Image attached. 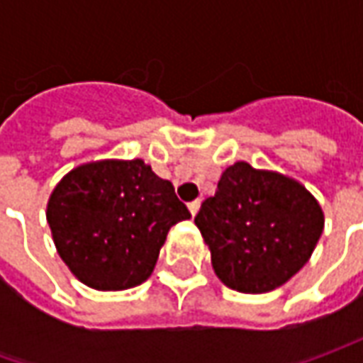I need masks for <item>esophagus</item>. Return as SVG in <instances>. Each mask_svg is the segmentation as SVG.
Here are the masks:
<instances>
[{"label": "esophagus", "instance_id": "34e87169", "mask_svg": "<svg viewBox=\"0 0 363 363\" xmlns=\"http://www.w3.org/2000/svg\"><path fill=\"white\" fill-rule=\"evenodd\" d=\"M200 206H202V202H200V200H194V202L188 203V208H189V212H191V216H196V214H198Z\"/></svg>", "mask_w": 363, "mask_h": 363}]
</instances>
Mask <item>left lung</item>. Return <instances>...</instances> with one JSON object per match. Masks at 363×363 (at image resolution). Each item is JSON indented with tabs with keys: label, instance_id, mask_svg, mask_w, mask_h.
Here are the masks:
<instances>
[{
	"label": "left lung",
	"instance_id": "left-lung-1",
	"mask_svg": "<svg viewBox=\"0 0 363 363\" xmlns=\"http://www.w3.org/2000/svg\"><path fill=\"white\" fill-rule=\"evenodd\" d=\"M218 279L269 293L303 269L323 232V210L297 179L238 161L196 216Z\"/></svg>",
	"mask_w": 363,
	"mask_h": 363
}]
</instances>
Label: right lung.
<instances>
[{"mask_svg":"<svg viewBox=\"0 0 363 363\" xmlns=\"http://www.w3.org/2000/svg\"><path fill=\"white\" fill-rule=\"evenodd\" d=\"M70 272L99 291H123L151 277L169 228L191 218L172 182L143 160H103L60 179L46 210Z\"/></svg>","mask_w":363,"mask_h":363,"instance_id":"right-lung-1","label":"right lung"}]
</instances>
